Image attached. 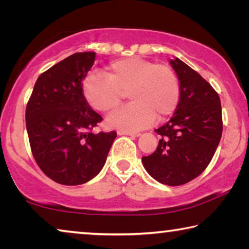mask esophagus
Listing matches in <instances>:
<instances>
[{
    "instance_id": "esophagus-1",
    "label": "esophagus",
    "mask_w": 249,
    "mask_h": 249,
    "mask_svg": "<svg viewBox=\"0 0 249 249\" xmlns=\"http://www.w3.org/2000/svg\"><path fill=\"white\" fill-rule=\"evenodd\" d=\"M117 135H126V136H132V137H140V133H133V132H124V130H119Z\"/></svg>"
}]
</instances>
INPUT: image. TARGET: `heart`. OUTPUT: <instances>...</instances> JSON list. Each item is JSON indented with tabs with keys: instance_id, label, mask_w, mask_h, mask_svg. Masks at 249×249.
<instances>
[{
	"instance_id": "1",
	"label": "heart",
	"mask_w": 249,
	"mask_h": 249,
	"mask_svg": "<svg viewBox=\"0 0 249 249\" xmlns=\"http://www.w3.org/2000/svg\"><path fill=\"white\" fill-rule=\"evenodd\" d=\"M105 74L92 72L83 81V95L92 107L107 112L120 104L126 92L132 101L107 117L108 127L136 132L150 126L156 116L165 120L178 107L180 82L169 65L129 57L109 64Z\"/></svg>"
}]
</instances>
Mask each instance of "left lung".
<instances>
[{"label": "left lung", "mask_w": 249, "mask_h": 249, "mask_svg": "<svg viewBox=\"0 0 249 249\" xmlns=\"http://www.w3.org/2000/svg\"><path fill=\"white\" fill-rule=\"evenodd\" d=\"M180 82V101L171 119L155 132L157 149L142 158L158 182L181 185L205 170L221 141L220 96L212 86L179 58L169 61Z\"/></svg>", "instance_id": "obj_1"}]
</instances>
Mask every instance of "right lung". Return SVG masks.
<instances>
[{
  "instance_id": "obj_1",
  "label": "right lung",
  "mask_w": 249,
  "mask_h": 249,
  "mask_svg": "<svg viewBox=\"0 0 249 249\" xmlns=\"http://www.w3.org/2000/svg\"><path fill=\"white\" fill-rule=\"evenodd\" d=\"M95 53H75L41 73L26 107L32 153L41 171L65 185L86 183L102 170L116 132L92 129L102 116L90 107L82 81Z\"/></svg>"
}]
</instances>
